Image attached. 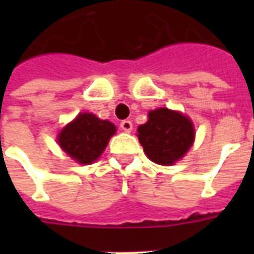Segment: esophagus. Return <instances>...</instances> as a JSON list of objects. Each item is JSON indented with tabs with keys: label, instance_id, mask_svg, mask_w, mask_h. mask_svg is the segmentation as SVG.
<instances>
[{
	"label": "esophagus",
	"instance_id": "obj_1",
	"mask_svg": "<svg viewBox=\"0 0 254 254\" xmlns=\"http://www.w3.org/2000/svg\"><path fill=\"white\" fill-rule=\"evenodd\" d=\"M120 127H121V129L124 130V132H132L133 124L130 121L125 120V121H122L121 124H120Z\"/></svg>",
	"mask_w": 254,
	"mask_h": 254
}]
</instances>
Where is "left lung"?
I'll return each instance as SVG.
<instances>
[{"label":"left lung","mask_w":254,"mask_h":254,"mask_svg":"<svg viewBox=\"0 0 254 254\" xmlns=\"http://www.w3.org/2000/svg\"><path fill=\"white\" fill-rule=\"evenodd\" d=\"M138 141L149 159L173 165L190 148L194 129L188 117L165 107L148 113V121L137 129Z\"/></svg>","instance_id":"left-lung-1"}]
</instances>
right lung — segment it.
<instances>
[{
  "instance_id": "add662e5",
  "label": "right lung",
  "mask_w": 254,
  "mask_h": 254,
  "mask_svg": "<svg viewBox=\"0 0 254 254\" xmlns=\"http://www.w3.org/2000/svg\"><path fill=\"white\" fill-rule=\"evenodd\" d=\"M116 127L89 113H81L58 134V143L70 158L89 165L99 158L107 147Z\"/></svg>"
}]
</instances>
